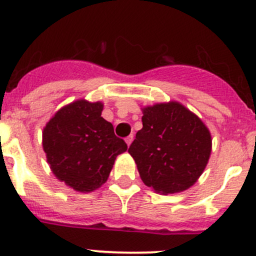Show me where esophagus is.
I'll return each mask as SVG.
<instances>
[{
  "label": "esophagus",
  "mask_w": 256,
  "mask_h": 256,
  "mask_svg": "<svg viewBox=\"0 0 256 256\" xmlns=\"http://www.w3.org/2000/svg\"><path fill=\"white\" fill-rule=\"evenodd\" d=\"M132 140H134V136H132V135H128V138H125V141H126V144H128V146L131 145V142H132Z\"/></svg>",
  "instance_id": "obj_1"
}]
</instances>
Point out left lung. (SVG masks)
Masks as SVG:
<instances>
[{
  "label": "left lung",
  "mask_w": 256,
  "mask_h": 256,
  "mask_svg": "<svg viewBox=\"0 0 256 256\" xmlns=\"http://www.w3.org/2000/svg\"><path fill=\"white\" fill-rule=\"evenodd\" d=\"M142 114V128L128 154L144 184L164 195L194 185L212 154L209 128L176 101L148 106Z\"/></svg>",
  "instance_id": "left-lung-1"
}]
</instances>
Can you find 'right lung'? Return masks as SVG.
<instances>
[{
    "label": "right lung",
    "mask_w": 256,
    "mask_h": 256,
    "mask_svg": "<svg viewBox=\"0 0 256 256\" xmlns=\"http://www.w3.org/2000/svg\"><path fill=\"white\" fill-rule=\"evenodd\" d=\"M102 102L78 100L46 124L42 146L54 175L74 190L90 192L106 182L114 162L128 150L101 116Z\"/></svg>",
    "instance_id": "1"
}]
</instances>
